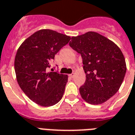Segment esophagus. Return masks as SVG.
Returning a JSON list of instances; mask_svg holds the SVG:
<instances>
[{
	"mask_svg": "<svg viewBox=\"0 0 135 135\" xmlns=\"http://www.w3.org/2000/svg\"><path fill=\"white\" fill-rule=\"evenodd\" d=\"M69 76L73 78V77H74V73H72V74H70V75H69Z\"/></svg>",
	"mask_w": 135,
	"mask_h": 135,
	"instance_id": "34e87169",
	"label": "esophagus"
}]
</instances>
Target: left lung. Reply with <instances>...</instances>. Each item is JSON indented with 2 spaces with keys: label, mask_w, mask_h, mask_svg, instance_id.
<instances>
[{
  "label": "left lung",
  "mask_w": 135,
  "mask_h": 135,
  "mask_svg": "<svg viewBox=\"0 0 135 135\" xmlns=\"http://www.w3.org/2000/svg\"><path fill=\"white\" fill-rule=\"evenodd\" d=\"M70 46L79 53L86 74L79 92L84 101L98 105L118 91L126 73L123 53L115 44L97 32L73 36Z\"/></svg>",
  "instance_id": "1"
}]
</instances>
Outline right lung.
I'll return each instance as SVG.
<instances>
[{
	"mask_svg": "<svg viewBox=\"0 0 135 135\" xmlns=\"http://www.w3.org/2000/svg\"><path fill=\"white\" fill-rule=\"evenodd\" d=\"M70 40L69 36L56 31L41 30L27 38L17 50L15 59L17 80L34 103L48 107L62 99L68 75L48 72V68L55 55Z\"/></svg>",
	"mask_w": 135,
	"mask_h": 135,
	"instance_id": "obj_1",
	"label": "right lung"
}]
</instances>
